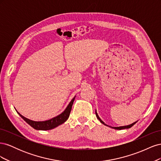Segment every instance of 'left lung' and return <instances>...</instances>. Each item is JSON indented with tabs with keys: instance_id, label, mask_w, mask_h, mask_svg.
<instances>
[{
	"instance_id": "8db88e82",
	"label": "left lung",
	"mask_w": 161,
	"mask_h": 161,
	"mask_svg": "<svg viewBox=\"0 0 161 161\" xmlns=\"http://www.w3.org/2000/svg\"><path fill=\"white\" fill-rule=\"evenodd\" d=\"M95 114H96V116H97V118L98 119L99 121H100V122L101 123V124H104L105 125H107V126H108V127H109V128H113V129H115V130H123V129H128V128H130L131 127H132V126L136 123V121H135V122H134V123H132L131 124H130V125H124V126H119V127H111V126H109V125H107V124H105L103 121H102L101 119V118H99V115H98V114H97V110H95Z\"/></svg>"
}]
</instances>
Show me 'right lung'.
<instances>
[{"mask_svg": "<svg viewBox=\"0 0 161 161\" xmlns=\"http://www.w3.org/2000/svg\"><path fill=\"white\" fill-rule=\"evenodd\" d=\"M75 97L71 100L69 104L66 107L65 110L63 111L62 114L54 117V118H53L50 119L46 120V121H36L31 120L30 119L26 118L25 117L23 116L21 114H19L17 110L16 111L17 112V114L20 115L29 125H30L33 128L37 130H52L58 127V125L64 123L65 121L69 119L70 111L72 109V106L73 104V102L75 101Z\"/></svg>", "mask_w": 161, "mask_h": 161, "instance_id": "obj_1", "label": "right lung"}]
</instances>
